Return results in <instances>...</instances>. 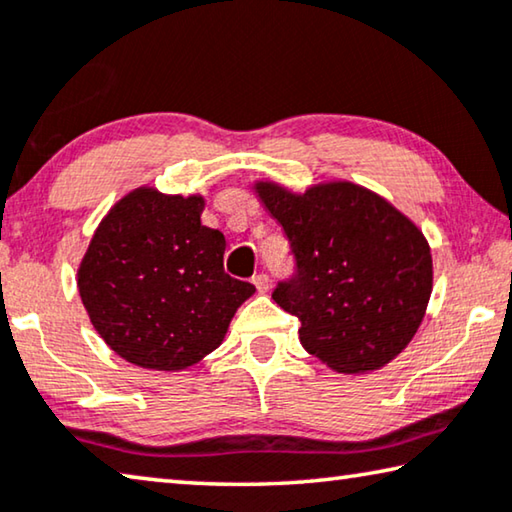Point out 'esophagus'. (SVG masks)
Masks as SVG:
<instances>
[{"instance_id":"1","label":"esophagus","mask_w":512,"mask_h":512,"mask_svg":"<svg viewBox=\"0 0 512 512\" xmlns=\"http://www.w3.org/2000/svg\"><path fill=\"white\" fill-rule=\"evenodd\" d=\"M253 285L257 287L259 294H264V291H269V285H271L269 275H266V273H257L255 278H253Z\"/></svg>"}]
</instances>
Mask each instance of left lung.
Listing matches in <instances>:
<instances>
[{"mask_svg":"<svg viewBox=\"0 0 512 512\" xmlns=\"http://www.w3.org/2000/svg\"><path fill=\"white\" fill-rule=\"evenodd\" d=\"M294 255L273 300L300 321V344L342 373L385 367L424 319L431 248L415 223L376 193L337 182L291 196L259 184Z\"/></svg>","mask_w":512,"mask_h":512,"instance_id":"left-lung-1","label":"left lung"}]
</instances>
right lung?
<instances>
[{
	"instance_id": "1",
	"label": "right lung",
	"mask_w": 512,
	"mask_h": 512,
	"mask_svg": "<svg viewBox=\"0 0 512 512\" xmlns=\"http://www.w3.org/2000/svg\"><path fill=\"white\" fill-rule=\"evenodd\" d=\"M198 196L139 189L111 209L79 266L95 330L120 358L177 371L223 342L255 285L223 269L225 237L200 223Z\"/></svg>"
}]
</instances>
